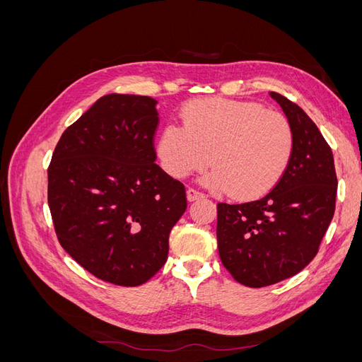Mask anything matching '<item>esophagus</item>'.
Instances as JSON below:
<instances>
[{"label": "esophagus", "instance_id": "esophagus-1", "mask_svg": "<svg viewBox=\"0 0 362 362\" xmlns=\"http://www.w3.org/2000/svg\"><path fill=\"white\" fill-rule=\"evenodd\" d=\"M202 198H205V194H204L202 192H198V190L193 189V187H189V189H187V199H189L190 202L202 199Z\"/></svg>", "mask_w": 362, "mask_h": 362}]
</instances>
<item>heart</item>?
Returning <instances> with one entry per match:
<instances>
[{
	"label": "heart",
	"mask_w": 362,
	"mask_h": 362,
	"mask_svg": "<svg viewBox=\"0 0 362 362\" xmlns=\"http://www.w3.org/2000/svg\"><path fill=\"white\" fill-rule=\"evenodd\" d=\"M181 119L182 128L169 125L158 140L163 166L175 178L210 161L208 187L252 199L270 192L290 168L296 136L281 113L252 103L198 100L184 107Z\"/></svg>",
	"instance_id": "obj_1"
}]
</instances>
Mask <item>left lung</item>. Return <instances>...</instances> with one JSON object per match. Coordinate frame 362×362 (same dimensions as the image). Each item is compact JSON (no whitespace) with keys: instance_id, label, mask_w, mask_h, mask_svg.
Listing matches in <instances>:
<instances>
[{"instance_id":"left-lung-1","label":"left lung","mask_w":362,"mask_h":362,"mask_svg":"<svg viewBox=\"0 0 362 362\" xmlns=\"http://www.w3.org/2000/svg\"><path fill=\"white\" fill-rule=\"evenodd\" d=\"M270 95L294 129L290 168L258 199L217 204L222 264L252 288L273 286L310 264L334 217L338 185L332 151L319 128L298 104Z\"/></svg>"}]
</instances>
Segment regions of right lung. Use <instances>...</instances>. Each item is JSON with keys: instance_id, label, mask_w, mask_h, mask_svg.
I'll return each mask as SVG.
<instances>
[{"instance_id": "1", "label": "right lung", "mask_w": 362, "mask_h": 362, "mask_svg": "<svg viewBox=\"0 0 362 362\" xmlns=\"http://www.w3.org/2000/svg\"><path fill=\"white\" fill-rule=\"evenodd\" d=\"M157 101L105 95L64 129L48 166L59 243L98 279L137 287L164 266L187 208L184 184L156 164Z\"/></svg>"}]
</instances>
